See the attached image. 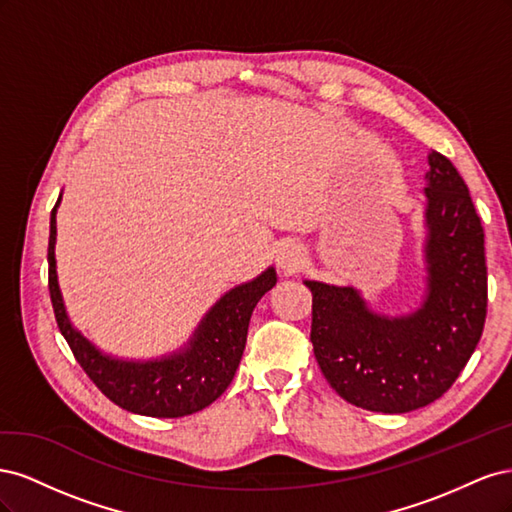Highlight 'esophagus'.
<instances>
[{
    "label": "esophagus",
    "mask_w": 512,
    "mask_h": 512,
    "mask_svg": "<svg viewBox=\"0 0 512 512\" xmlns=\"http://www.w3.org/2000/svg\"><path fill=\"white\" fill-rule=\"evenodd\" d=\"M305 247L299 243H286L277 254V265L284 273H294L305 265Z\"/></svg>",
    "instance_id": "obj_1"
}]
</instances>
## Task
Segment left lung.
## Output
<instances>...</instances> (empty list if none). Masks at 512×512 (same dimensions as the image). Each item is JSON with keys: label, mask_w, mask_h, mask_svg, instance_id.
<instances>
[{"label": "left lung", "mask_w": 512, "mask_h": 512, "mask_svg": "<svg viewBox=\"0 0 512 512\" xmlns=\"http://www.w3.org/2000/svg\"><path fill=\"white\" fill-rule=\"evenodd\" d=\"M425 292L410 312L369 307L359 288L303 280L324 378L348 404L404 414L451 389L483 335L485 232L466 181L442 153L427 156Z\"/></svg>", "instance_id": "1"}]
</instances>
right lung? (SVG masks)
Returning a JSON list of instances; mask_svg holds the SVG:
<instances>
[{
	"instance_id": "1",
	"label": "right lung",
	"mask_w": 512,
	"mask_h": 512,
	"mask_svg": "<svg viewBox=\"0 0 512 512\" xmlns=\"http://www.w3.org/2000/svg\"><path fill=\"white\" fill-rule=\"evenodd\" d=\"M59 203L61 194L51 211L49 290L59 331L85 374L113 404L134 414L179 418L213 404L237 374L252 312L262 294L275 286V269L269 267L254 280L222 294L181 348L156 359H119L89 342L68 316L55 260Z\"/></svg>"
}]
</instances>
